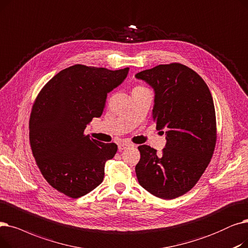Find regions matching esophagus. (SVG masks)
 Segmentation results:
<instances>
[{
    "instance_id": "esophagus-1",
    "label": "esophagus",
    "mask_w": 248,
    "mask_h": 248,
    "mask_svg": "<svg viewBox=\"0 0 248 248\" xmlns=\"http://www.w3.org/2000/svg\"><path fill=\"white\" fill-rule=\"evenodd\" d=\"M131 144L128 143V142H121L119 143V145H118V149H119V151H122L123 149L127 148V147H130Z\"/></svg>"
}]
</instances>
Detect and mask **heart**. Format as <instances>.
I'll return each mask as SVG.
<instances>
[{"label": "heart", "instance_id": "heart-1", "mask_svg": "<svg viewBox=\"0 0 248 248\" xmlns=\"http://www.w3.org/2000/svg\"><path fill=\"white\" fill-rule=\"evenodd\" d=\"M147 89L146 88H144V87H142V86H137V87H135L134 89H133V91L132 92H139V91H146Z\"/></svg>", "mask_w": 248, "mask_h": 248}]
</instances>
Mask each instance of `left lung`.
Wrapping results in <instances>:
<instances>
[{
  "mask_svg": "<svg viewBox=\"0 0 248 248\" xmlns=\"http://www.w3.org/2000/svg\"><path fill=\"white\" fill-rule=\"evenodd\" d=\"M135 78L155 91L153 121L166 133L162 155L140 145L135 168L140 186L153 196L174 199L197 184L213 155L216 116L213 98L203 78L181 63L159 64Z\"/></svg>",
  "mask_w": 248,
  "mask_h": 248,
  "instance_id": "obj_1",
  "label": "left lung"
}]
</instances>
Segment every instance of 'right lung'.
Here are the masks:
<instances>
[{
    "label": "right lung",
    "mask_w": 248,
    "mask_h": 248,
    "mask_svg": "<svg viewBox=\"0 0 248 248\" xmlns=\"http://www.w3.org/2000/svg\"><path fill=\"white\" fill-rule=\"evenodd\" d=\"M128 72L129 67L76 64L55 75L39 93L29 121L30 145L44 179L58 192L76 199L103 182L105 163L118 147L84 132L93 118L101 117L108 93Z\"/></svg>",
    "instance_id": "1"
}]
</instances>
